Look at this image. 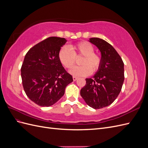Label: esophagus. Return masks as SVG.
Instances as JSON below:
<instances>
[{
  "instance_id": "esophagus-1",
  "label": "esophagus",
  "mask_w": 148,
  "mask_h": 148,
  "mask_svg": "<svg viewBox=\"0 0 148 148\" xmlns=\"http://www.w3.org/2000/svg\"><path fill=\"white\" fill-rule=\"evenodd\" d=\"M78 79V78L77 77H73V81L74 82H75L76 80H77Z\"/></svg>"
}]
</instances>
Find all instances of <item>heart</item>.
Returning a JSON list of instances; mask_svg holds the SVG:
<instances>
[{
    "label": "heart",
    "instance_id": "1",
    "mask_svg": "<svg viewBox=\"0 0 148 148\" xmlns=\"http://www.w3.org/2000/svg\"><path fill=\"white\" fill-rule=\"evenodd\" d=\"M95 48L87 42H81L70 47H64L60 49L59 59L62 64L67 69L72 67L76 58L83 56L79 62L82 66H75L70 70V73L75 77H85L91 73H95L101 66V57L95 52Z\"/></svg>",
    "mask_w": 148,
    "mask_h": 148
}]
</instances>
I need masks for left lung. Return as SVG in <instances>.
Here are the masks:
<instances>
[{"label": "left lung", "mask_w": 148, "mask_h": 148, "mask_svg": "<svg viewBox=\"0 0 148 148\" xmlns=\"http://www.w3.org/2000/svg\"><path fill=\"white\" fill-rule=\"evenodd\" d=\"M89 41L101 52L102 62L99 70L82 88L80 95L92 108L98 109L110 105L117 97L124 82V64L113 46L98 38Z\"/></svg>", "instance_id": "obj_1"}]
</instances>
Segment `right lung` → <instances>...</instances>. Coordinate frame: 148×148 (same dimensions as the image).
Returning <instances> with one entry per match:
<instances>
[{
	"label": "right lung",
	"mask_w": 148,
	"mask_h": 148,
	"mask_svg": "<svg viewBox=\"0 0 148 148\" xmlns=\"http://www.w3.org/2000/svg\"><path fill=\"white\" fill-rule=\"evenodd\" d=\"M66 41L65 38H48L31 48L25 57L21 68L23 86L29 99L38 106L54 104L73 82L59 59Z\"/></svg>",
	"instance_id": "1"
}]
</instances>
